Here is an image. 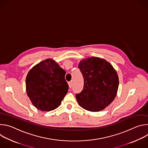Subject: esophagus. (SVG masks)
I'll return each mask as SVG.
<instances>
[{
	"label": "esophagus",
	"instance_id": "obj_1",
	"mask_svg": "<svg viewBox=\"0 0 148 148\" xmlns=\"http://www.w3.org/2000/svg\"><path fill=\"white\" fill-rule=\"evenodd\" d=\"M68 84H69V88H71L72 87V82H71V81H70V82H69Z\"/></svg>",
	"mask_w": 148,
	"mask_h": 148
}]
</instances>
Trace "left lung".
<instances>
[{"mask_svg": "<svg viewBox=\"0 0 148 148\" xmlns=\"http://www.w3.org/2000/svg\"><path fill=\"white\" fill-rule=\"evenodd\" d=\"M78 68L84 78V88L76 94L80 106L87 111L98 112L114 100L119 86L116 70L103 58L91 57L80 61Z\"/></svg>", "mask_w": 148, "mask_h": 148, "instance_id": "8db88e82", "label": "left lung"}]
</instances>
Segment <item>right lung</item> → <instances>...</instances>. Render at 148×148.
<instances>
[{
  "mask_svg": "<svg viewBox=\"0 0 148 148\" xmlns=\"http://www.w3.org/2000/svg\"><path fill=\"white\" fill-rule=\"evenodd\" d=\"M66 74L51 58L40 62L29 71L26 79V92L37 109L50 111L60 106L69 90Z\"/></svg>",
  "mask_w": 148,
  "mask_h": 148,
  "instance_id": "1",
  "label": "right lung"
}]
</instances>
